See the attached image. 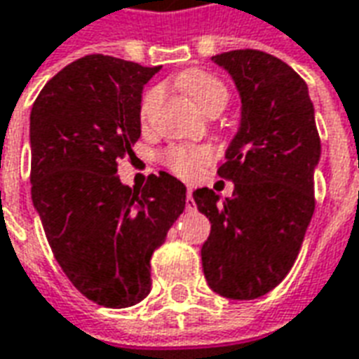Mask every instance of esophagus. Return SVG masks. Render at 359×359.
<instances>
[{
  "mask_svg": "<svg viewBox=\"0 0 359 359\" xmlns=\"http://www.w3.org/2000/svg\"><path fill=\"white\" fill-rule=\"evenodd\" d=\"M187 210L188 211L196 210V203H194V200H192V188H188L187 190Z\"/></svg>",
  "mask_w": 359,
  "mask_h": 359,
  "instance_id": "obj_1",
  "label": "esophagus"
}]
</instances>
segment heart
Here are the masks:
<instances>
[{
  "label": "heart",
  "instance_id": "b5f03b06",
  "mask_svg": "<svg viewBox=\"0 0 359 359\" xmlns=\"http://www.w3.org/2000/svg\"><path fill=\"white\" fill-rule=\"evenodd\" d=\"M179 84L187 90V94L192 97V102L203 111L208 113L211 109H223L229 102V90L223 82L219 81L217 76H213L210 73H190L180 76ZM161 90L154 88L149 90L148 94L144 95L142 100V117H146L149 109L154 107V103L159 100ZM211 154L208 149L198 148H172L167 151V165L171 167L172 171L179 172L180 177H194L196 172L202 169L203 165L210 161Z\"/></svg>",
  "mask_w": 359,
  "mask_h": 359
}]
</instances>
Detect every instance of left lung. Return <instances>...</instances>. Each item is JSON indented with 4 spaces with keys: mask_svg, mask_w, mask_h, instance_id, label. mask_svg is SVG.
<instances>
[{
    "mask_svg": "<svg viewBox=\"0 0 359 359\" xmlns=\"http://www.w3.org/2000/svg\"><path fill=\"white\" fill-rule=\"evenodd\" d=\"M241 95V123L219 177L231 198L194 190L210 219L202 246L205 280L231 300L264 296L288 275L316 210L313 172L321 157L308 84L285 61L257 50L213 55Z\"/></svg>",
    "mask_w": 359,
    "mask_h": 359,
    "instance_id": "left-lung-1",
    "label": "left lung"
}]
</instances>
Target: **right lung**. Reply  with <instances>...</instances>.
Instances as JSON below:
<instances>
[{"mask_svg": "<svg viewBox=\"0 0 359 359\" xmlns=\"http://www.w3.org/2000/svg\"><path fill=\"white\" fill-rule=\"evenodd\" d=\"M161 67L109 55L76 59L30 111V182L51 252L69 280L103 308H128L151 290L149 259L187 205L169 172L136 190L117 161L140 138L144 84Z\"/></svg>", "mask_w": 359, "mask_h": 359, "instance_id": "right-lung-1", "label": "right lung"}]
</instances>
